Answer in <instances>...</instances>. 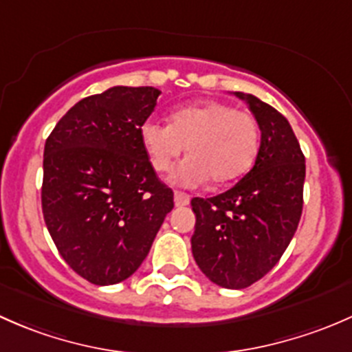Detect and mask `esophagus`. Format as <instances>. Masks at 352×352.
<instances>
[{
  "label": "esophagus",
  "instance_id": "esophagus-1",
  "mask_svg": "<svg viewBox=\"0 0 352 352\" xmlns=\"http://www.w3.org/2000/svg\"><path fill=\"white\" fill-rule=\"evenodd\" d=\"M173 201H175V206H179V208H182V206H187L190 201V196L186 192H179V190H175V194H173Z\"/></svg>",
  "mask_w": 352,
  "mask_h": 352
}]
</instances>
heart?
<instances>
[{"label":"heart","instance_id":"heart-1","mask_svg":"<svg viewBox=\"0 0 352 352\" xmlns=\"http://www.w3.org/2000/svg\"><path fill=\"white\" fill-rule=\"evenodd\" d=\"M140 138L156 172L172 168L187 148L189 156L173 168L170 180L182 187L208 182L228 184L242 177L258 153L261 131L252 113L221 102L179 107L170 124L146 119Z\"/></svg>","mask_w":352,"mask_h":352}]
</instances>
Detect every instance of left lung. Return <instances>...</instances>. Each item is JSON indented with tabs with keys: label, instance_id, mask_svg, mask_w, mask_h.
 Instances as JSON below:
<instances>
[{
	"label": "left lung",
	"instance_id": "8db88e82",
	"mask_svg": "<svg viewBox=\"0 0 352 352\" xmlns=\"http://www.w3.org/2000/svg\"><path fill=\"white\" fill-rule=\"evenodd\" d=\"M247 102L261 129L250 172L226 192L194 197L192 255L206 278L243 289L264 278L289 245L303 209L305 156L283 113L250 94Z\"/></svg>",
	"mask_w": 352,
	"mask_h": 352
}]
</instances>
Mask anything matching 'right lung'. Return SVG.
Masks as SVG:
<instances>
[{
  "mask_svg": "<svg viewBox=\"0 0 352 352\" xmlns=\"http://www.w3.org/2000/svg\"><path fill=\"white\" fill-rule=\"evenodd\" d=\"M162 94L112 87L74 104L44 148L42 212L66 264L97 286L138 271L173 192L156 177L140 138Z\"/></svg>",
  "mask_w": 352,
  "mask_h": 352,
  "instance_id": "add662e5",
  "label": "right lung"
}]
</instances>
